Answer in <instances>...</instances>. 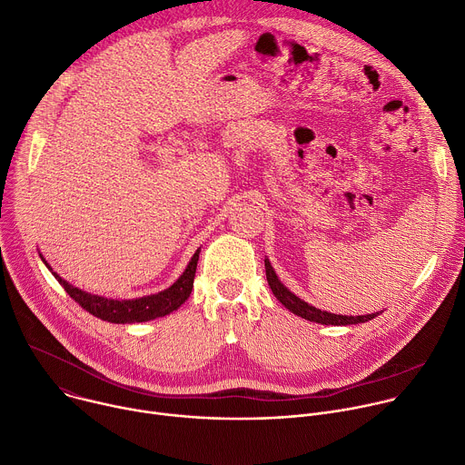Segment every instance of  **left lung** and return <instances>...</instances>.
I'll return each instance as SVG.
<instances>
[{
	"label": "left lung",
	"instance_id": "1",
	"mask_svg": "<svg viewBox=\"0 0 465 465\" xmlns=\"http://www.w3.org/2000/svg\"><path fill=\"white\" fill-rule=\"evenodd\" d=\"M264 269H267V282L274 292V296L294 314L309 320V322H316V323H323V325H351V323H362L368 322L371 318H375L379 312H371V314H362V316H346V314H333L327 311H320L312 305H309L307 302L300 300L298 296H294L276 276L272 264L269 259H264Z\"/></svg>",
	"mask_w": 465,
	"mask_h": 465
}]
</instances>
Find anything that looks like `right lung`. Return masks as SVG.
<instances>
[{
  "mask_svg": "<svg viewBox=\"0 0 465 465\" xmlns=\"http://www.w3.org/2000/svg\"><path fill=\"white\" fill-rule=\"evenodd\" d=\"M198 253L201 250H196L194 255L191 257L185 272L165 291L136 300H108L103 296L88 294L74 285H70L65 280H62L58 274L53 272L56 282L64 287V291L68 292L84 311L90 314L112 322V323H134V322H147L154 320L165 314H171L176 311L191 294L193 282H194V272H196V262H198ZM44 259V257H42ZM45 262V261H44ZM49 267V264H47Z\"/></svg>",
  "mask_w": 465,
  "mask_h": 465,
  "instance_id": "right-lung-1",
  "label": "right lung"
}]
</instances>
